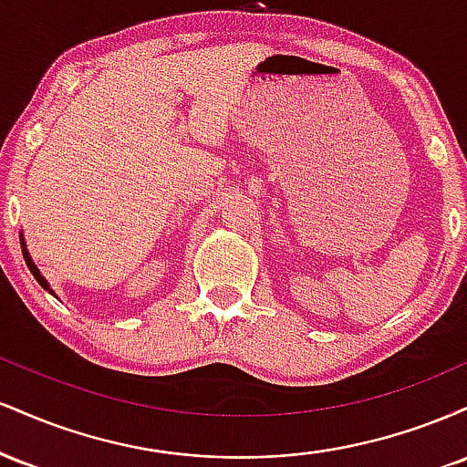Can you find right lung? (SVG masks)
<instances>
[{"instance_id":"1","label":"right lung","mask_w":467,"mask_h":467,"mask_svg":"<svg viewBox=\"0 0 467 467\" xmlns=\"http://www.w3.org/2000/svg\"><path fill=\"white\" fill-rule=\"evenodd\" d=\"M21 252H24V259H26V265H28V270L32 272V276H35V278H36V283H39V285H41V287H44V289H47V292H50V294H55V292H52V289H50V285H47V281H46V278H44V276H41V272H39V270H36V265H35V264H32V259H30L28 250H26L24 237H21Z\"/></svg>"}]
</instances>
